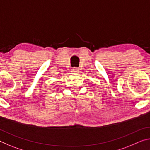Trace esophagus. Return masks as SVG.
<instances>
[{
	"mask_svg": "<svg viewBox=\"0 0 150 150\" xmlns=\"http://www.w3.org/2000/svg\"><path fill=\"white\" fill-rule=\"evenodd\" d=\"M72 72L75 73H78L79 72V69L77 67H74L73 69H72Z\"/></svg>",
	"mask_w": 150,
	"mask_h": 150,
	"instance_id": "obj_1",
	"label": "esophagus"
}]
</instances>
